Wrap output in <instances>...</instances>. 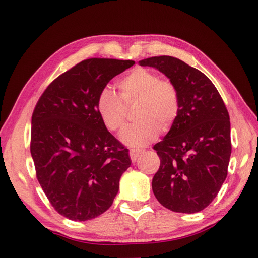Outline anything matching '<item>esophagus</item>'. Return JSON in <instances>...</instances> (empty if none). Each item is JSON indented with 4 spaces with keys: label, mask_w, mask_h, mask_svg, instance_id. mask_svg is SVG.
I'll use <instances>...</instances> for the list:
<instances>
[{
    "label": "esophagus",
    "mask_w": 258,
    "mask_h": 258,
    "mask_svg": "<svg viewBox=\"0 0 258 258\" xmlns=\"http://www.w3.org/2000/svg\"><path fill=\"white\" fill-rule=\"evenodd\" d=\"M142 153H143V151L142 150H135V149L130 150V157L133 163L136 162V160H138V158L142 155Z\"/></svg>",
    "instance_id": "1"
}]
</instances>
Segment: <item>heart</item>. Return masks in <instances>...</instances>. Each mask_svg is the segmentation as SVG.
<instances>
[{"label": "heart", "mask_w": 258, "mask_h": 258, "mask_svg": "<svg viewBox=\"0 0 258 258\" xmlns=\"http://www.w3.org/2000/svg\"><path fill=\"white\" fill-rule=\"evenodd\" d=\"M119 96L107 87L98 93L96 112L109 132H118L126 118L123 105L138 102L135 117L120 133L124 144L142 147L155 141L160 132H167L177 119L180 108L179 94L173 82L160 79L155 72L136 68L118 82Z\"/></svg>", "instance_id": "1"}]
</instances>
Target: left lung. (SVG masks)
<instances>
[{"mask_svg":"<svg viewBox=\"0 0 258 258\" xmlns=\"http://www.w3.org/2000/svg\"><path fill=\"white\" fill-rule=\"evenodd\" d=\"M165 74L177 87V119L153 149L161 160L152 188L161 204L196 213L211 204L227 176L232 153L231 122L220 93L201 71L173 56L140 61Z\"/></svg>","mask_w":258,"mask_h":258,"instance_id":"obj_1","label":"left lung"}]
</instances>
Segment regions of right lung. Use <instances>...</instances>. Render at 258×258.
<instances>
[{"label": "right lung", "mask_w": 258, "mask_h": 258, "mask_svg": "<svg viewBox=\"0 0 258 258\" xmlns=\"http://www.w3.org/2000/svg\"><path fill=\"white\" fill-rule=\"evenodd\" d=\"M134 61L89 58L46 87L32 115L31 155L51 205L72 221L107 211L131 165L128 150L96 112L98 93Z\"/></svg>", "instance_id": "obj_1"}]
</instances>
